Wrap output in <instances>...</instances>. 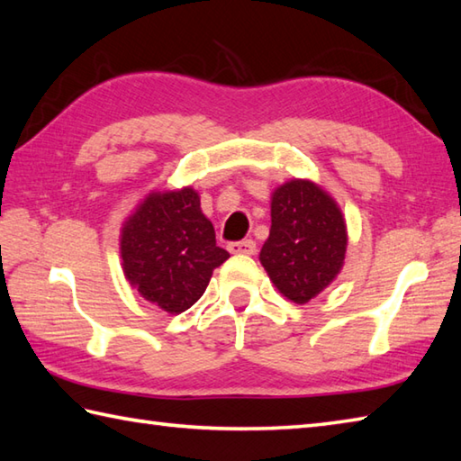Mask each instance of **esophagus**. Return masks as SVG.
<instances>
[{
  "label": "esophagus",
  "mask_w": 461,
  "mask_h": 461,
  "mask_svg": "<svg viewBox=\"0 0 461 461\" xmlns=\"http://www.w3.org/2000/svg\"><path fill=\"white\" fill-rule=\"evenodd\" d=\"M228 249H230V253H233V256H253V253H256V241L253 240L231 241Z\"/></svg>",
  "instance_id": "34e87169"
}]
</instances>
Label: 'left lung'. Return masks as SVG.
Here are the masks:
<instances>
[{
    "mask_svg": "<svg viewBox=\"0 0 461 461\" xmlns=\"http://www.w3.org/2000/svg\"><path fill=\"white\" fill-rule=\"evenodd\" d=\"M347 221L319 184L293 178L271 194V230L259 253L283 297L305 305L337 279L347 253Z\"/></svg>",
    "mask_w": 461,
    "mask_h": 461,
    "instance_id": "left-lung-1",
    "label": "left lung"
}]
</instances>
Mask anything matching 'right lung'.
I'll list each match as a JSON object with an SVG mask.
<instances>
[{"instance_id": "1", "label": "right lung", "mask_w": 461, "mask_h": 461, "mask_svg": "<svg viewBox=\"0 0 461 461\" xmlns=\"http://www.w3.org/2000/svg\"><path fill=\"white\" fill-rule=\"evenodd\" d=\"M230 253L215 246L212 221L192 185L152 190L124 220L121 259L126 281L170 315L198 301Z\"/></svg>"}]
</instances>
